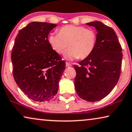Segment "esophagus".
Segmentation results:
<instances>
[{"instance_id": "34e87169", "label": "esophagus", "mask_w": 132, "mask_h": 132, "mask_svg": "<svg viewBox=\"0 0 132 132\" xmlns=\"http://www.w3.org/2000/svg\"><path fill=\"white\" fill-rule=\"evenodd\" d=\"M66 66L68 67H71L72 65H71V64H70V62H66Z\"/></svg>"}]
</instances>
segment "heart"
Listing matches in <instances>:
<instances>
[{"instance_id": "heart-1", "label": "heart", "mask_w": 132, "mask_h": 132, "mask_svg": "<svg viewBox=\"0 0 132 132\" xmlns=\"http://www.w3.org/2000/svg\"><path fill=\"white\" fill-rule=\"evenodd\" d=\"M49 44L58 54L64 53L67 60L85 59L93 52L96 44L97 36L94 30L82 26H65L58 30V34L51 33L47 38Z\"/></svg>"}]
</instances>
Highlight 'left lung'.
<instances>
[{"instance_id": "1", "label": "left lung", "mask_w": 132, "mask_h": 132, "mask_svg": "<svg viewBox=\"0 0 132 132\" xmlns=\"http://www.w3.org/2000/svg\"><path fill=\"white\" fill-rule=\"evenodd\" d=\"M86 24L96 29V44L89 57L79 62V65H74V85L80 98L95 102L107 96L117 85L123 53L117 34L111 27L99 21Z\"/></svg>"}]
</instances>
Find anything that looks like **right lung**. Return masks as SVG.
<instances>
[{
	"label": "right lung",
	"mask_w": 132,
	"mask_h": 132,
	"mask_svg": "<svg viewBox=\"0 0 132 132\" xmlns=\"http://www.w3.org/2000/svg\"><path fill=\"white\" fill-rule=\"evenodd\" d=\"M56 26L30 22L18 31L11 53L15 82L25 95L37 102H47L56 95L65 69V62L47 40Z\"/></svg>",
	"instance_id": "add662e5"
}]
</instances>
